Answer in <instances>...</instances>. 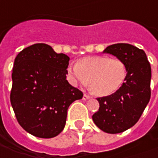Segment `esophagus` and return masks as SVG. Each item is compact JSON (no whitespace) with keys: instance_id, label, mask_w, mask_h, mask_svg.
Masks as SVG:
<instances>
[{"instance_id":"34e87169","label":"esophagus","mask_w":158,"mask_h":158,"mask_svg":"<svg viewBox=\"0 0 158 158\" xmlns=\"http://www.w3.org/2000/svg\"><path fill=\"white\" fill-rule=\"evenodd\" d=\"M89 99H91V96L88 95V94H84V95H83V100H89Z\"/></svg>"}]
</instances>
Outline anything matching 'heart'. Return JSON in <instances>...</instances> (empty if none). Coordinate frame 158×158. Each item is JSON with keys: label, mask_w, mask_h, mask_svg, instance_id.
Here are the masks:
<instances>
[{"label": "heart", "mask_w": 158, "mask_h": 158, "mask_svg": "<svg viewBox=\"0 0 158 158\" xmlns=\"http://www.w3.org/2000/svg\"><path fill=\"white\" fill-rule=\"evenodd\" d=\"M128 69L120 58L106 56H92L79 60L67 68V73L73 85L90 87L96 95L106 96L119 89L125 81Z\"/></svg>", "instance_id": "obj_1"}]
</instances>
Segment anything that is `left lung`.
Here are the masks:
<instances>
[{"instance_id":"8db88e82","label":"left lung","mask_w":158,"mask_h":158,"mask_svg":"<svg viewBox=\"0 0 158 158\" xmlns=\"http://www.w3.org/2000/svg\"><path fill=\"white\" fill-rule=\"evenodd\" d=\"M104 52L122 59L128 73L115 93L97 98L100 107L94 114L93 121L106 133H122L138 122L150 101L151 67L145 52L128 44H112Z\"/></svg>"}]
</instances>
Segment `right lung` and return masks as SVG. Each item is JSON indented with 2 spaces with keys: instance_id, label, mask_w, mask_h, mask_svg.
I'll return each mask as SVG.
<instances>
[{
  "instance_id": "add662e5",
  "label": "right lung",
  "mask_w": 158,
  "mask_h": 158,
  "mask_svg": "<svg viewBox=\"0 0 158 158\" xmlns=\"http://www.w3.org/2000/svg\"><path fill=\"white\" fill-rule=\"evenodd\" d=\"M70 57L45 44L23 49L15 59L10 102L28 133L52 138L65 126L67 109L83 93L66 80Z\"/></svg>"
}]
</instances>
